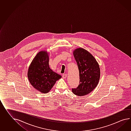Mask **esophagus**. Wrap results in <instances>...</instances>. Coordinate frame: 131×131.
Returning a JSON list of instances; mask_svg holds the SVG:
<instances>
[{
    "mask_svg": "<svg viewBox=\"0 0 131 131\" xmlns=\"http://www.w3.org/2000/svg\"><path fill=\"white\" fill-rule=\"evenodd\" d=\"M62 77H63V78H66L67 77V74H63Z\"/></svg>",
    "mask_w": 131,
    "mask_h": 131,
    "instance_id": "esophagus-1",
    "label": "esophagus"
}]
</instances>
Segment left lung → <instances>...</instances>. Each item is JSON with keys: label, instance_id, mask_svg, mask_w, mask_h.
Segmentation results:
<instances>
[{"label": "left lung", "instance_id": "8db88e82", "mask_svg": "<svg viewBox=\"0 0 131 131\" xmlns=\"http://www.w3.org/2000/svg\"><path fill=\"white\" fill-rule=\"evenodd\" d=\"M74 56L79 72V84L72 92L78 96L89 94L97 86L100 76L99 64L87 50L79 48L74 51Z\"/></svg>", "mask_w": 131, "mask_h": 131}]
</instances>
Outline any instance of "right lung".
<instances>
[{
	"label": "right lung",
	"instance_id": "add662e5",
	"mask_svg": "<svg viewBox=\"0 0 131 131\" xmlns=\"http://www.w3.org/2000/svg\"><path fill=\"white\" fill-rule=\"evenodd\" d=\"M27 77L35 89L42 93H47L61 76L50 68L48 53L43 51L39 52L32 61L28 70Z\"/></svg>",
	"mask_w": 131,
	"mask_h": 131
}]
</instances>
